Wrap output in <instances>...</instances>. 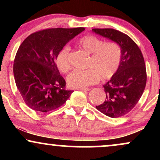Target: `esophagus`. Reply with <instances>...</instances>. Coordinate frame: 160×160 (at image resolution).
<instances>
[{"instance_id": "34e87169", "label": "esophagus", "mask_w": 160, "mask_h": 160, "mask_svg": "<svg viewBox=\"0 0 160 160\" xmlns=\"http://www.w3.org/2000/svg\"><path fill=\"white\" fill-rule=\"evenodd\" d=\"M79 89H80V90H81V91H84V92L90 90V89H89V88H80Z\"/></svg>"}]
</instances>
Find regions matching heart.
<instances>
[{"label":"heart","mask_w":160,"mask_h":160,"mask_svg":"<svg viewBox=\"0 0 160 160\" xmlns=\"http://www.w3.org/2000/svg\"><path fill=\"white\" fill-rule=\"evenodd\" d=\"M78 44L85 52L91 54L86 70H75L67 78L69 86L84 88L96 83L100 78L108 80L114 76L122 58V47L117 42H104L93 34H86L78 40ZM68 47L59 50L56 58L58 70L67 73L71 68Z\"/></svg>","instance_id":"b5f03b06"}]
</instances>
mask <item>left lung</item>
<instances>
[{
    "label": "left lung",
    "mask_w": 160,
    "mask_h": 160,
    "mask_svg": "<svg viewBox=\"0 0 160 160\" xmlns=\"http://www.w3.org/2000/svg\"><path fill=\"white\" fill-rule=\"evenodd\" d=\"M92 32L117 42L122 50L120 68L104 84L106 99L96 106L108 117L117 118L131 111L138 102L146 86L147 72L140 48L130 37L113 28H93Z\"/></svg>",
    "instance_id": "obj_1"
}]
</instances>
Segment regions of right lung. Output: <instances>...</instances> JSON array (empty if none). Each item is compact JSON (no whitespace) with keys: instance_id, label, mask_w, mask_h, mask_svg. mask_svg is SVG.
<instances>
[{"instance_id":"add662e5","label":"right lung","mask_w":160,"mask_h":160,"mask_svg":"<svg viewBox=\"0 0 160 160\" xmlns=\"http://www.w3.org/2000/svg\"><path fill=\"white\" fill-rule=\"evenodd\" d=\"M85 30L47 28L30 34L20 45L13 64L15 82L25 103L35 111L47 113L65 103L73 92L56 64L58 52Z\"/></svg>"}]
</instances>
